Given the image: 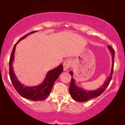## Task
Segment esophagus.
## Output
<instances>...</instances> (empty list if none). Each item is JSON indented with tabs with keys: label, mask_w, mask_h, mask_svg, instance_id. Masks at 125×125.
<instances>
[{
	"label": "esophagus",
	"mask_w": 125,
	"mask_h": 125,
	"mask_svg": "<svg viewBox=\"0 0 125 125\" xmlns=\"http://www.w3.org/2000/svg\"><path fill=\"white\" fill-rule=\"evenodd\" d=\"M73 65V63L70 59H67L63 63V70L64 71H67L68 70L69 68L71 67Z\"/></svg>",
	"instance_id": "1"
}]
</instances>
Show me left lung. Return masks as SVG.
<instances>
[{
	"label": "left lung",
	"mask_w": 125,
	"mask_h": 125,
	"mask_svg": "<svg viewBox=\"0 0 125 125\" xmlns=\"http://www.w3.org/2000/svg\"><path fill=\"white\" fill-rule=\"evenodd\" d=\"M108 48L110 51L111 53H112V69H111L110 76L106 80V82L104 83L103 86L101 87L100 88H98V89L94 90V91H87V90H85L83 88H80V87H77L76 83H75V80L73 78V73L72 71L69 72L70 75L72 76V80L71 82H70V87H69V92H70V95L72 96V98L73 100L79 102L87 101L89 100L90 99L94 98L100 96L105 91V90L107 88L111 79H112V76L114 70V58H115V51H114V49L111 46H108Z\"/></svg>",
	"instance_id": "left-lung-1"
}]
</instances>
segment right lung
<instances>
[{"mask_svg":"<svg viewBox=\"0 0 125 125\" xmlns=\"http://www.w3.org/2000/svg\"><path fill=\"white\" fill-rule=\"evenodd\" d=\"M35 32H36V31H32V32L26 34L24 37H22L17 42V43L14 45V48H13V51L11 52L9 61V75L13 85L20 95L22 96V97L27 99V100H31L37 101L45 100L49 96L54 83L58 79L59 76L61 74L63 69V65L61 64L56 68L49 70L48 72L45 79L42 83L37 85V86H24V85L22 84L19 82V80L16 76V74H14L13 66H12L14 59V53L16 45L17 44V43H19L20 41L25 38L27 35Z\"/></svg>","mask_w":125,"mask_h":125,"instance_id":"right-lung-1","label":"right lung"}]
</instances>
